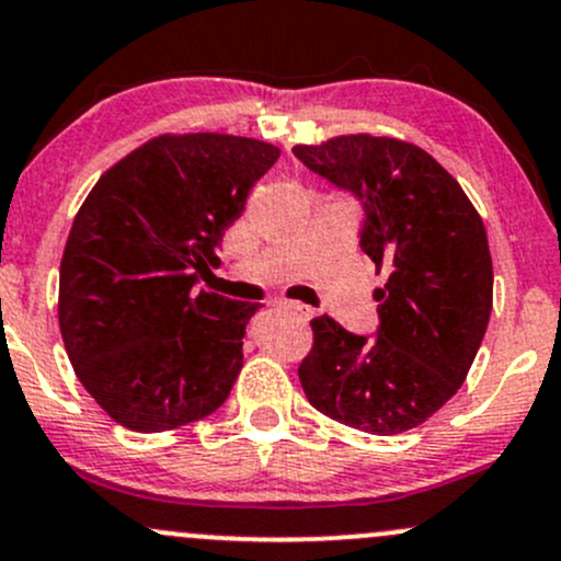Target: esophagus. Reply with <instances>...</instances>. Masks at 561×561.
Returning a JSON list of instances; mask_svg holds the SVG:
<instances>
[{"mask_svg": "<svg viewBox=\"0 0 561 561\" xmlns=\"http://www.w3.org/2000/svg\"><path fill=\"white\" fill-rule=\"evenodd\" d=\"M274 306H276V309H282V311H290V314L300 317V320H311V314H314V311H311L309 306L296 304V300H287V298H276Z\"/></svg>", "mask_w": 561, "mask_h": 561, "instance_id": "1", "label": "esophagus"}]
</instances>
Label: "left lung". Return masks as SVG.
I'll return each instance as SVG.
<instances>
[{
  "instance_id": "8db88e82",
  "label": "left lung",
  "mask_w": 561,
  "mask_h": 561,
  "mask_svg": "<svg viewBox=\"0 0 561 561\" xmlns=\"http://www.w3.org/2000/svg\"><path fill=\"white\" fill-rule=\"evenodd\" d=\"M298 161L365 206L359 250L389 268L379 333L311 320L300 387L317 411L374 435L427 422L462 387L492 311V255L459 182L411 141L341 134L293 147Z\"/></svg>"
}]
</instances>
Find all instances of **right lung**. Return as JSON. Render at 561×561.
<instances>
[{
  "label": "right lung",
  "instance_id": "1",
  "mask_svg": "<svg viewBox=\"0 0 561 561\" xmlns=\"http://www.w3.org/2000/svg\"><path fill=\"white\" fill-rule=\"evenodd\" d=\"M279 152L233 134H161L88 193L64 247L58 328L110 420L163 433L226 403L257 304L196 282Z\"/></svg>",
  "mask_w": 561,
  "mask_h": 561
}]
</instances>
